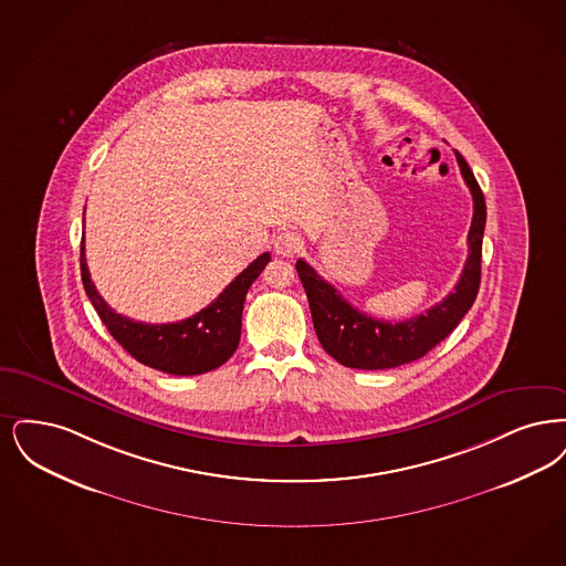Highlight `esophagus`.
Listing matches in <instances>:
<instances>
[{
  "label": "esophagus",
  "mask_w": 566,
  "mask_h": 566,
  "mask_svg": "<svg viewBox=\"0 0 566 566\" xmlns=\"http://www.w3.org/2000/svg\"><path fill=\"white\" fill-rule=\"evenodd\" d=\"M300 249H302V237H300L297 232L283 230V232L276 234V239H274V251H276L279 255L294 258Z\"/></svg>",
  "instance_id": "esophagus-1"
}]
</instances>
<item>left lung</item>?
<instances>
[{"instance_id": "1", "label": "left lung", "mask_w": 566, "mask_h": 566, "mask_svg": "<svg viewBox=\"0 0 566 566\" xmlns=\"http://www.w3.org/2000/svg\"><path fill=\"white\" fill-rule=\"evenodd\" d=\"M457 154L461 175L473 197V220L469 228V255L454 292L431 306L424 315L412 319L380 321L350 306L340 292L329 285L304 260L295 262V271L308 297L313 325L321 346L346 368L389 369L417 361L461 323L468 315L478 290L482 266V239L486 226L484 195L469 169L465 158Z\"/></svg>"}]
</instances>
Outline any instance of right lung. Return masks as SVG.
I'll use <instances>...</instances> for the list:
<instances>
[{"label":"right lung","mask_w":566,"mask_h":566,"mask_svg":"<svg viewBox=\"0 0 566 566\" xmlns=\"http://www.w3.org/2000/svg\"><path fill=\"white\" fill-rule=\"evenodd\" d=\"M271 262V253L255 258L207 308L177 323H142L128 319L98 295L84 258V241L80 247V271L88 300L98 317L128 355L144 366L175 376H195L220 368L241 340L243 304L251 283Z\"/></svg>","instance_id":"obj_1"}]
</instances>
